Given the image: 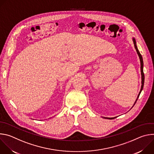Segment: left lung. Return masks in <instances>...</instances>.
Segmentation results:
<instances>
[{
    "mask_svg": "<svg viewBox=\"0 0 154 154\" xmlns=\"http://www.w3.org/2000/svg\"><path fill=\"white\" fill-rule=\"evenodd\" d=\"M133 41H134V46H135V49L137 51V54H138V56L140 57V63H141V90H140V91L139 93V94H138V96L137 97V100H136V101H135V103L134 105V106L135 104L136 103V102H137L139 96H140V94L141 91L143 90V88L144 83V72H143V57H142L141 54L140 53V52H139V51L138 49V48L137 46V44H136V41H135V38H133ZM104 118L105 119H112L116 118V117H115V118H105V117H104Z\"/></svg>",
    "mask_w": 154,
    "mask_h": 154,
    "instance_id": "obj_1",
    "label": "left lung"
}]
</instances>
